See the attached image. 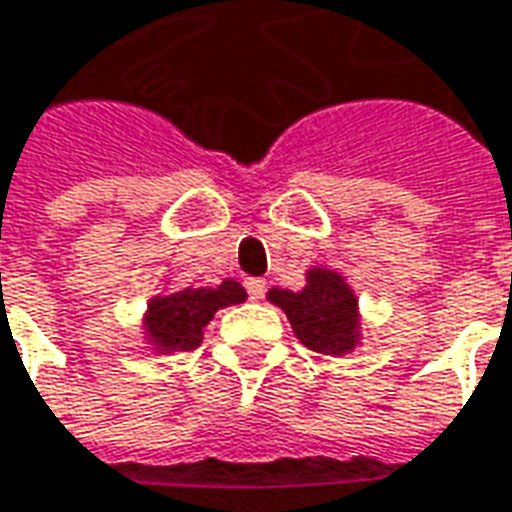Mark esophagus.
Segmentation results:
<instances>
[{
  "mask_svg": "<svg viewBox=\"0 0 512 512\" xmlns=\"http://www.w3.org/2000/svg\"><path fill=\"white\" fill-rule=\"evenodd\" d=\"M244 285L246 293H249V299H260V296L266 293V280H260V277H249Z\"/></svg>",
  "mask_w": 512,
  "mask_h": 512,
  "instance_id": "obj_1",
  "label": "esophagus"
}]
</instances>
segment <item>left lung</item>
<instances>
[{
	"instance_id": "8db88e82",
	"label": "left lung",
	"mask_w": 512,
	"mask_h": 512,
	"mask_svg": "<svg viewBox=\"0 0 512 512\" xmlns=\"http://www.w3.org/2000/svg\"><path fill=\"white\" fill-rule=\"evenodd\" d=\"M268 299L285 310L296 338L313 352L343 355L357 341V302L332 271L313 268L305 291H268Z\"/></svg>"
}]
</instances>
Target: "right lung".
Segmentation results:
<instances>
[{"mask_svg":"<svg viewBox=\"0 0 512 512\" xmlns=\"http://www.w3.org/2000/svg\"><path fill=\"white\" fill-rule=\"evenodd\" d=\"M246 291L238 282H221L219 288H185L163 299H152L146 327L163 349L194 352L202 343V330L219 307L244 302Z\"/></svg>","mask_w":512,"mask_h":512,"instance_id":"add662e5","label":"right lung"}]
</instances>
